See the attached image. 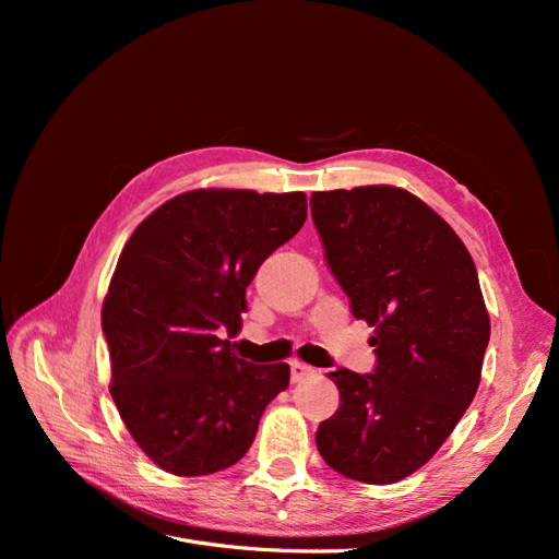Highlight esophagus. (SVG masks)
<instances>
[{"instance_id": "1", "label": "esophagus", "mask_w": 559, "mask_h": 559, "mask_svg": "<svg viewBox=\"0 0 559 559\" xmlns=\"http://www.w3.org/2000/svg\"><path fill=\"white\" fill-rule=\"evenodd\" d=\"M314 373H317V370L312 366H308V364H302V361H294L292 364V382H302V380L312 378Z\"/></svg>"}]
</instances>
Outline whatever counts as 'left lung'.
<instances>
[{
    "label": "left lung",
    "instance_id": "1",
    "mask_svg": "<svg viewBox=\"0 0 559 559\" xmlns=\"http://www.w3.org/2000/svg\"><path fill=\"white\" fill-rule=\"evenodd\" d=\"M324 257L352 314L376 329V370L337 368L317 450L345 478L389 485L425 466L478 392L489 314L456 233L396 186L310 198Z\"/></svg>",
    "mask_w": 559,
    "mask_h": 559
}]
</instances>
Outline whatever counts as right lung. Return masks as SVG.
I'll list each match as a JSON object with an SVG mask.
<instances>
[{
    "instance_id": "right-lung-1",
    "label": "right lung",
    "mask_w": 559,
    "mask_h": 559,
    "mask_svg": "<svg viewBox=\"0 0 559 559\" xmlns=\"http://www.w3.org/2000/svg\"><path fill=\"white\" fill-rule=\"evenodd\" d=\"M306 193L198 189L134 228L103 306L109 392L130 436L175 476L240 462L265 405L289 386L286 364L238 359L259 265L306 224Z\"/></svg>"
}]
</instances>
